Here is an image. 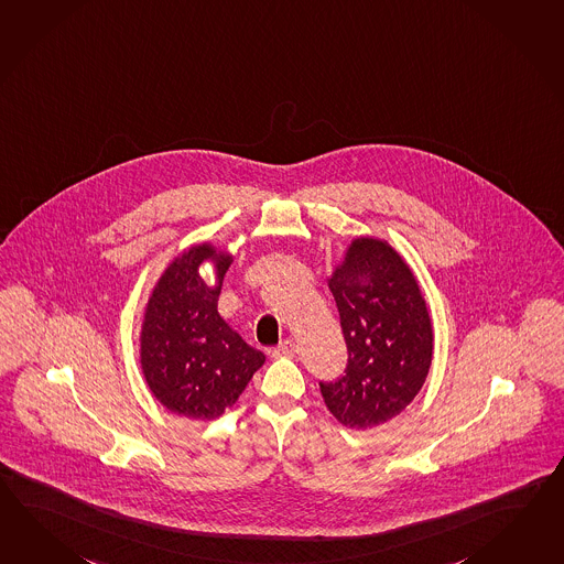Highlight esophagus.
Here are the masks:
<instances>
[{"mask_svg":"<svg viewBox=\"0 0 564 564\" xmlns=\"http://www.w3.org/2000/svg\"><path fill=\"white\" fill-rule=\"evenodd\" d=\"M295 354H297V344L293 339H283L273 350L275 358H293Z\"/></svg>","mask_w":564,"mask_h":564,"instance_id":"34e87169","label":"esophagus"}]
</instances>
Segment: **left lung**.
Instances as JSON below:
<instances>
[{
    "label": "left lung",
    "mask_w": 564,
    "mask_h": 564,
    "mask_svg": "<svg viewBox=\"0 0 564 564\" xmlns=\"http://www.w3.org/2000/svg\"><path fill=\"white\" fill-rule=\"evenodd\" d=\"M348 346L344 375L319 382L341 425L370 429L402 413L425 382L433 329L411 269L376 238H356L329 279Z\"/></svg>",
    "instance_id": "1"
}]
</instances>
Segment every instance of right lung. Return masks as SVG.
Returning <instances> with one entry per match:
<instances>
[{
    "instance_id": "right-lung-1",
    "label": "right lung",
    "mask_w": 564,
    "mask_h": 564,
    "mask_svg": "<svg viewBox=\"0 0 564 564\" xmlns=\"http://www.w3.org/2000/svg\"><path fill=\"white\" fill-rule=\"evenodd\" d=\"M206 258L217 263L216 289H208L197 273ZM228 267V254L210 245L194 247L167 267L148 303L141 332L143 375L167 411L188 419L220 416L264 362L263 351L251 348L216 312Z\"/></svg>"
}]
</instances>
